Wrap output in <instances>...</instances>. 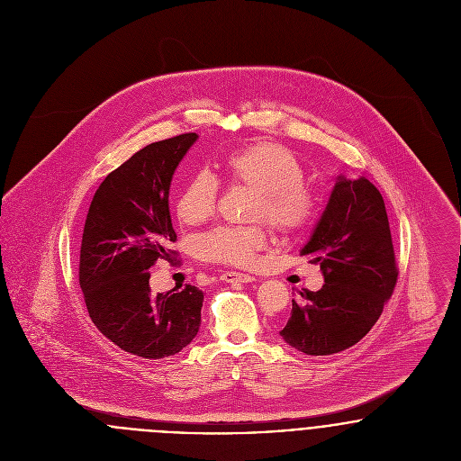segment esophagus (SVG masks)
Masks as SVG:
<instances>
[{
	"label": "esophagus",
	"mask_w": 461,
	"mask_h": 461,
	"mask_svg": "<svg viewBox=\"0 0 461 461\" xmlns=\"http://www.w3.org/2000/svg\"><path fill=\"white\" fill-rule=\"evenodd\" d=\"M220 280L223 282H229V284H234V282H241V284H249V282H254L256 276L254 275H249V273H238V271H227L223 275H220Z\"/></svg>",
	"instance_id": "1"
}]
</instances>
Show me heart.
<instances>
[{"label": "heart", "instance_id": "b5f03b06", "mask_svg": "<svg viewBox=\"0 0 461 461\" xmlns=\"http://www.w3.org/2000/svg\"><path fill=\"white\" fill-rule=\"evenodd\" d=\"M232 183L256 190L250 218H266L282 232L303 229L316 212V197L303 183L305 172L298 158L273 141H256L230 152L223 161ZM218 183L209 172L192 176L176 202L177 218L186 225H200L214 214ZM267 245L263 225L216 227L200 236L198 256L205 261L250 266Z\"/></svg>", "mask_w": 461, "mask_h": 461}]
</instances>
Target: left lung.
Wrapping results in <instances>:
<instances>
[{"label": "left lung", "mask_w": 461, "mask_h": 461, "mask_svg": "<svg viewBox=\"0 0 461 461\" xmlns=\"http://www.w3.org/2000/svg\"><path fill=\"white\" fill-rule=\"evenodd\" d=\"M300 256L320 264L325 284L293 300L282 339L305 355L357 344L382 316L397 280L387 209L375 185L337 176Z\"/></svg>", "instance_id": "1"}]
</instances>
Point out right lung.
<instances>
[{"label": "right lung", "mask_w": 461, "mask_h": 461, "mask_svg": "<svg viewBox=\"0 0 461 461\" xmlns=\"http://www.w3.org/2000/svg\"><path fill=\"white\" fill-rule=\"evenodd\" d=\"M197 132L149 143L106 176L92 198L79 256V285L94 325L124 351L165 358L200 329L195 285L152 294L150 266L176 241L168 211L172 177Z\"/></svg>", "instance_id": "1"}]
</instances>
